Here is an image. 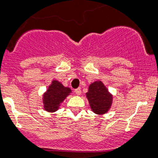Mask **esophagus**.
I'll use <instances>...</instances> for the list:
<instances>
[{
    "instance_id": "1",
    "label": "esophagus",
    "mask_w": 158,
    "mask_h": 158,
    "mask_svg": "<svg viewBox=\"0 0 158 158\" xmlns=\"http://www.w3.org/2000/svg\"><path fill=\"white\" fill-rule=\"evenodd\" d=\"M75 94L76 95H80L81 94V89L80 88H78V89H75Z\"/></svg>"
}]
</instances>
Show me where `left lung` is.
Returning <instances> with one entry per match:
<instances>
[{"instance_id": "left-lung-1", "label": "left lung", "mask_w": 158, "mask_h": 158, "mask_svg": "<svg viewBox=\"0 0 158 158\" xmlns=\"http://www.w3.org/2000/svg\"><path fill=\"white\" fill-rule=\"evenodd\" d=\"M86 97L90 109L97 115L107 113L113 105V94L101 80H97L89 84Z\"/></svg>"}]
</instances>
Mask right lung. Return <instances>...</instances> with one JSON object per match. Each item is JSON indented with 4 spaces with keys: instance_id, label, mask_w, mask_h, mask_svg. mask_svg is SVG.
<instances>
[{
    "instance_id": "1",
    "label": "right lung",
    "mask_w": 158,
    "mask_h": 158,
    "mask_svg": "<svg viewBox=\"0 0 158 158\" xmlns=\"http://www.w3.org/2000/svg\"><path fill=\"white\" fill-rule=\"evenodd\" d=\"M72 94V89L64 86L61 82L53 79L42 94L43 108L46 112L55 113L59 109L62 102Z\"/></svg>"
}]
</instances>
